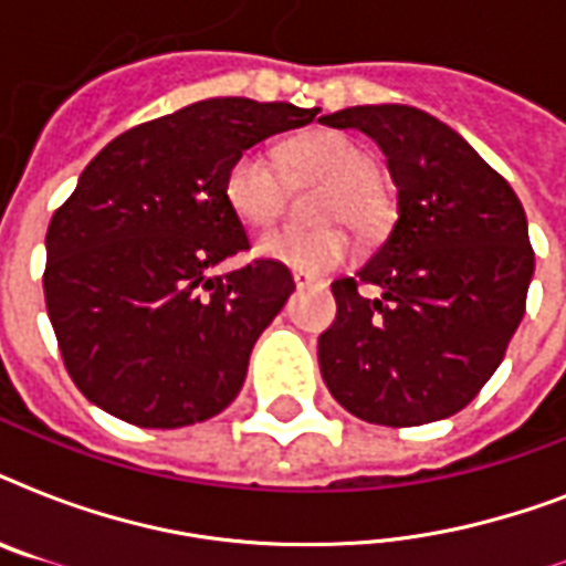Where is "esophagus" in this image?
<instances>
[{
	"label": "esophagus",
	"mask_w": 566,
	"mask_h": 566,
	"mask_svg": "<svg viewBox=\"0 0 566 566\" xmlns=\"http://www.w3.org/2000/svg\"><path fill=\"white\" fill-rule=\"evenodd\" d=\"M293 282L300 284V287H308V284H323V282H317L314 275L302 273V270H293Z\"/></svg>",
	"instance_id": "1"
}]
</instances>
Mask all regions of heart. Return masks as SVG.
<instances>
[{"label": "heart", "mask_w": 566, "mask_h": 566, "mask_svg": "<svg viewBox=\"0 0 566 566\" xmlns=\"http://www.w3.org/2000/svg\"><path fill=\"white\" fill-rule=\"evenodd\" d=\"M287 158L302 176L328 181V190L317 208L319 220L340 217L361 234H373L385 226L390 217V199L385 188L373 179L376 176L373 155L361 144H355L353 137L337 132H314L293 140L287 146ZM222 196L231 213L247 229L273 226L282 217L287 199L282 158L273 146L255 144L243 149L226 172ZM258 252L302 273H326L353 255V238L337 226H319V229L287 226L258 240Z\"/></svg>", "instance_id": "heart-1"}]
</instances>
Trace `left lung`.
Wrapping results in <instances>:
<instances>
[{
  "label": "left lung",
  "instance_id": "1",
  "mask_svg": "<svg viewBox=\"0 0 566 566\" xmlns=\"http://www.w3.org/2000/svg\"><path fill=\"white\" fill-rule=\"evenodd\" d=\"M385 153L399 220L376 255L337 279L319 373L346 411L378 426H422L475 399L526 314L535 273L526 211L464 137L408 105L319 117ZM361 283L382 296L364 297Z\"/></svg>",
  "mask_w": 566,
  "mask_h": 566
}]
</instances>
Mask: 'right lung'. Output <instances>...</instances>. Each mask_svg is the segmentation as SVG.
<instances>
[{"label":"right lung","mask_w":566,"mask_h":566,"mask_svg":"<svg viewBox=\"0 0 566 566\" xmlns=\"http://www.w3.org/2000/svg\"><path fill=\"white\" fill-rule=\"evenodd\" d=\"M314 117L291 102L202 99L128 128L84 167L49 222L43 293L66 373L102 411L179 429L240 394L296 284L270 258L213 273L249 249L222 181L243 149Z\"/></svg>","instance_id":"1"}]
</instances>
